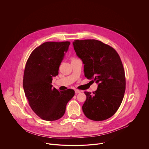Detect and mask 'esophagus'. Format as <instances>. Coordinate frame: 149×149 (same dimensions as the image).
<instances>
[{
    "instance_id": "34e87169",
    "label": "esophagus",
    "mask_w": 149,
    "mask_h": 149,
    "mask_svg": "<svg viewBox=\"0 0 149 149\" xmlns=\"http://www.w3.org/2000/svg\"><path fill=\"white\" fill-rule=\"evenodd\" d=\"M80 92H81V91H79V90H78V89H76L75 90V93H80Z\"/></svg>"
}]
</instances>
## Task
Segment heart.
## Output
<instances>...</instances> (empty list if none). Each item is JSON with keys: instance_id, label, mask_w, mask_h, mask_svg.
<instances>
[{"instance_id": "obj_1", "label": "heart", "mask_w": 149, "mask_h": 149, "mask_svg": "<svg viewBox=\"0 0 149 149\" xmlns=\"http://www.w3.org/2000/svg\"><path fill=\"white\" fill-rule=\"evenodd\" d=\"M73 59H75V58H73V59H72V60H73Z\"/></svg>"}]
</instances>
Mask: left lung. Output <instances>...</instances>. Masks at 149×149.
I'll return each instance as SVG.
<instances>
[{"label":"left lung","mask_w":149,"mask_h":149,"mask_svg":"<svg viewBox=\"0 0 149 149\" xmlns=\"http://www.w3.org/2000/svg\"><path fill=\"white\" fill-rule=\"evenodd\" d=\"M73 45L84 64L85 77L98 84L93 93L85 91L83 112L92 120H106L117 111L125 92V73L120 58L113 47L98 40H75Z\"/></svg>","instance_id":"8db88e82"}]
</instances>
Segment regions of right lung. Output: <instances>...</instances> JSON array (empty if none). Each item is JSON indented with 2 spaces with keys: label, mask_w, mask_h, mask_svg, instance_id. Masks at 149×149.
<instances>
[{
  "label": "right lung",
  "mask_w": 149,
  "mask_h": 149,
  "mask_svg": "<svg viewBox=\"0 0 149 149\" xmlns=\"http://www.w3.org/2000/svg\"><path fill=\"white\" fill-rule=\"evenodd\" d=\"M70 42H46L30 55L24 71L23 86L32 110L41 119L54 121L65 113L68 102L74 91L53 88V77L58 74L60 65Z\"/></svg>",
  "instance_id": "right-lung-1"
}]
</instances>
